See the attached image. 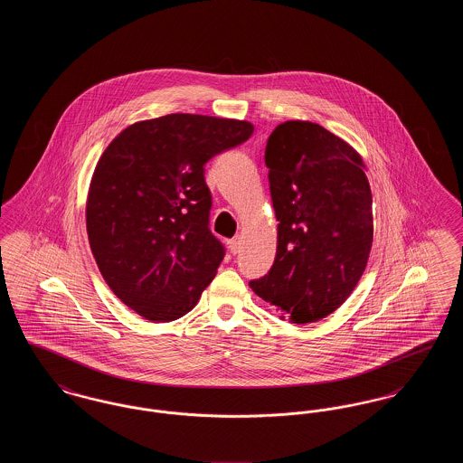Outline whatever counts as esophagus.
Returning <instances> with one entry per match:
<instances>
[{
    "label": "esophagus",
    "instance_id": "34e87169",
    "mask_svg": "<svg viewBox=\"0 0 463 463\" xmlns=\"http://www.w3.org/2000/svg\"><path fill=\"white\" fill-rule=\"evenodd\" d=\"M242 238L241 236H234L231 241H229V250H231V253H238L240 250H241Z\"/></svg>",
    "mask_w": 463,
    "mask_h": 463
}]
</instances>
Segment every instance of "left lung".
<instances>
[{"instance_id": "1", "label": "left lung", "mask_w": 463, "mask_h": 463, "mask_svg": "<svg viewBox=\"0 0 463 463\" xmlns=\"http://www.w3.org/2000/svg\"><path fill=\"white\" fill-rule=\"evenodd\" d=\"M278 219L276 259L250 281L281 319L314 323L340 307L372 251V189L359 153L310 121H285L265 147Z\"/></svg>"}]
</instances>
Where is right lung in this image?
Wrapping results in <instances>:
<instances>
[{
  "mask_svg": "<svg viewBox=\"0 0 463 463\" xmlns=\"http://www.w3.org/2000/svg\"><path fill=\"white\" fill-rule=\"evenodd\" d=\"M253 130L240 119L166 114L133 123L100 156L87 198L90 248L138 316L175 321L215 278L225 250L208 227L204 165Z\"/></svg>",
  "mask_w": 463,
  "mask_h": 463,
  "instance_id": "obj_1",
  "label": "right lung"
}]
</instances>
